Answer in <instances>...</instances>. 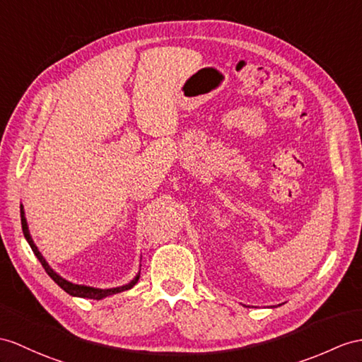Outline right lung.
<instances>
[{"instance_id":"1","label":"right lung","mask_w":362,"mask_h":362,"mask_svg":"<svg viewBox=\"0 0 362 362\" xmlns=\"http://www.w3.org/2000/svg\"><path fill=\"white\" fill-rule=\"evenodd\" d=\"M21 226H23V232H24L25 240H28V243L30 244V247H32V250H33V253H35V257H37V258L40 259L41 266L44 267V270L47 272V275H49L52 279H54L55 283H57L61 288H63L64 292H67L69 295H72V296H81V298H90V299H101V298H105V296H109V295H115V293L124 292V290L132 288V287H134V286L138 283L139 275H138L134 281H130V283H129L127 286L117 287V288H93V287L78 286V284L69 283V281H66L64 278H61L59 275H57V273L49 267V264L46 262V259L42 258V255H41L40 250L37 249V245L33 244V240H32V236H30V233H29V228H28V221H25V218H24L23 206H21Z\"/></svg>"}]
</instances>
